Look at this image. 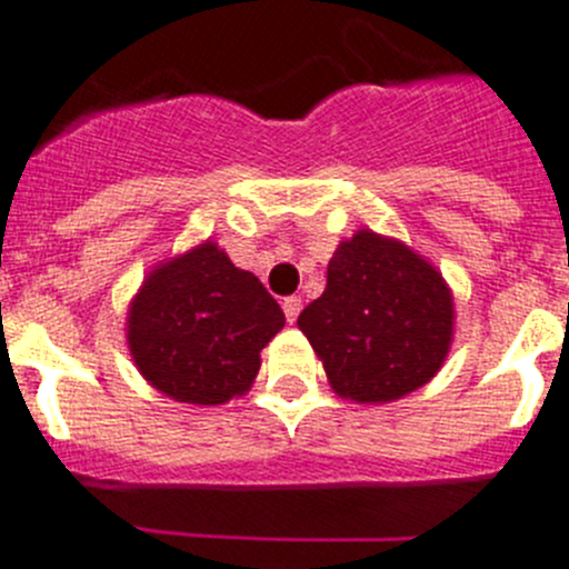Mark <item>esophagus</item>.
<instances>
[{
  "mask_svg": "<svg viewBox=\"0 0 569 569\" xmlns=\"http://www.w3.org/2000/svg\"><path fill=\"white\" fill-rule=\"evenodd\" d=\"M281 310H284V318H288V321L293 323L296 318H299V312H301V299H299V296H290V299L281 301Z\"/></svg>",
  "mask_w": 569,
  "mask_h": 569,
  "instance_id": "34e87169",
  "label": "esophagus"
}]
</instances>
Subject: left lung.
Returning a JSON list of instances; mask_svg holds the SVG:
<instances>
[{"label":"left lung","mask_w":569,"mask_h":569,"mask_svg":"<svg viewBox=\"0 0 569 569\" xmlns=\"http://www.w3.org/2000/svg\"><path fill=\"white\" fill-rule=\"evenodd\" d=\"M299 329L340 399L386 405L438 375L450 355L456 305L430 259L360 229L335 248L327 290L305 307Z\"/></svg>","instance_id":"left-lung-1"}]
</instances>
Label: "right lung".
<instances>
[{"mask_svg":"<svg viewBox=\"0 0 569 569\" xmlns=\"http://www.w3.org/2000/svg\"><path fill=\"white\" fill-rule=\"evenodd\" d=\"M284 327L262 281L212 240L153 264L128 305L139 375L183 405H226L251 391L259 351Z\"/></svg>","mask_w":569,"mask_h":569,"instance_id":"1","label":"right lung"}]
</instances>
